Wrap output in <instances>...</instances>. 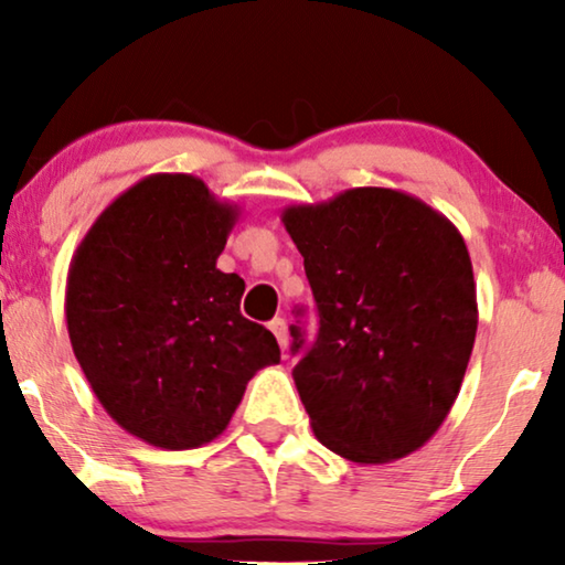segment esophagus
<instances>
[{"mask_svg": "<svg viewBox=\"0 0 565 565\" xmlns=\"http://www.w3.org/2000/svg\"><path fill=\"white\" fill-rule=\"evenodd\" d=\"M269 329H273V334L277 337L280 350H285V347H288V323H285L282 319H273L269 321Z\"/></svg>", "mask_w": 565, "mask_h": 565, "instance_id": "obj_1", "label": "esophagus"}]
</instances>
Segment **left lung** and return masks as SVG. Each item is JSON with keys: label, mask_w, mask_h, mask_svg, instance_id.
<instances>
[{"label": "left lung", "mask_w": 565, "mask_h": 565, "mask_svg": "<svg viewBox=\"0 0 565 565\" xmlns=\"http://www.w3.org/2000/svg\"><path fill=\"white\" fill-rule=\"evenodd\" d=\"M319 334L292 370L313 435L360 466L406 458L458 398L478 329L460 231L424 200L352 188L288 205ZM292 352L306 339L290 327Z\"/></svg>", "instance_id": "left-lung-1"}]
</instances>
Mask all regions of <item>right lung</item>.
I'll return each mask as SVG.
<instances>
[{
    "label": "right lung",
    "instance_id": "add662e5",
    "mask_svg": "<svg viewBox=\"0 0 565 565\" xmlns=\"http://www.w3.org/2000/svg\"><path fill=\"white\" fill-rule=\"evenodd\" d=\"M192 174H149L76 246L66 329L82 373L128 435L192 450L228 427L257 370L280 362L273 331L238 311L244 280L215 267L238 221Z\"/></svg>",
    "mask_w": 565,
    "mask_h": 565
}]
</instances>
